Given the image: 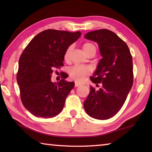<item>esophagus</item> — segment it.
Instances as JSON below:
<instances>
[{"instance_id":"esophagus-1","label":"esophagus","mask_w":152,"mask_h":152,"mask_svg":"<svg viewBox=\"0 0 152 152\" xmlns=\"http://www.w3.org/2000/svg\"><path fill=\"white\" fill-rule=\"evenodd\" d=\"M81 84L78 83V82H75V87H78V86H80Z\"/></svg>"}]
</instances>
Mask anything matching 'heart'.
I'll return each instance as SVG.
<instances>
[{
  "instance_id": "heart-1",
  "label": "heart",
  "mask_w": 152,
  "mask_h": 152,
  "mask_svg": "<svg viewBox=\"0 0 152 152\" xmlns=\"http://www.w3.org/2000/svg\"><path fill=\"white\" fill-rule=\"evenodd\" d=\"M82 48L85 51L87 55L90 54L91 53H96V47L94 43L91 42H85L82 45ZM73 50V45H69L64 53V60L66 61H68L70 60V56L72 51ZM91 72V68L86 66H79L75 65L69 69L68 73L70 76L74 80L78 82H82L85 78V76L88 75Z\"/></svg>"
}]
</instances>
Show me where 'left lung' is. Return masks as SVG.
<instances>
[{
  "mask_svg": "<svg viewBox=\"0 0 152 152\" xmlns=\"http://www.w3.org/2000/svg\"><path fill=\"white\" fill-rule=\"evenodd\" d=\"M84 38L97 42L102 56L91 78L95 84L102 83V88L91 86L84 109L94 119H108L121 109L133 86L132 56L126 43L110 30L88 32Z\"/></svg>",
  "mask_w": 152,
  "mask_h": 152,
  "instance_id": "1",
  "label": "left lung"
}]
</instances>
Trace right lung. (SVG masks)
<instances>
[{
	"label": "right lung",
	"mask_w": 152,
	"mask_h": 152,
	"mask_svg": "<svg viewBox=\"0 0 152 152\" xmlns=\"http://www.w3.org/2000/svg\"><path fill=\"white\" fill-rule=\"evenodd\" d=\"M80 35V31L45 30L33 38L20 55L17 74L20 99L35 117H52L63 109L74 82L64 80L66 73L61 74L60 82H52L51 74L53 69L64 66V51Z\"/></svg>",
	"instance_id": "obj_1"
}]
</instances>
